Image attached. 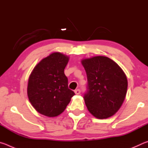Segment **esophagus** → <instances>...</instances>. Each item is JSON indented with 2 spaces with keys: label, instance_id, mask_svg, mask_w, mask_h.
Listing matches in <instances>:
<instances>
[{
  "label": "esophagus",
  "instance_id": "1",
  "mask_svg": "<svg viewBox=\"0 0 148 148\" xmlns=\"http://www.w3.org/2000/svg\"><path fill=\"white\" fill-rule=\"evenodd\" d=\"M80 90L79 89H76V90H75L74 91V92H75V94L76 95H79L80 94Z\"/></svg>",
  "mask_w": 148,
  "mask_h": 148
}]
</instances>
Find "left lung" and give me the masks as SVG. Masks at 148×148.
Segmentation results:
<instances>
[{
  "label": "left lung",
  "instance_id": "obj_1",
  "mask_svg": "<svg viewBox=\"0 0 148 148\" xmlns=\"http://www.w3.org/2000/svg\"><path fill=\"white\" fill-rule=\"evenodd\" d=\"M87 77L84 99L89 112L98 119H106L118 111L127 94L126 75L113 60L104 56L83 59Z\"/></svg>",
  "mask_w": 148,
  "mask_h": 148
}]
</instances>
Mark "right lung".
Instances as JSON below:
<instances>
[{
  "label": "right lung",
  "mask_w": 148,
  "mask_h": 148,
  "mask_svg": "<svg viewBox=\"0 0 148 148\" xmlns=\"http://www.w3.org/2000/svg\"><path fill=\"white\" fill-rule=\"evenodd\" d=\"M69 60L68 56L55 52L42 59L31 72L27 95L38 113L47 117L59 116L75 95L69 89L64 72Z\"/></svg>",
  "instance_id": "obj_1"
}]
</instances>
